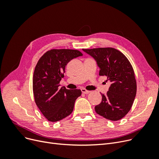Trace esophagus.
<instances>
[{
    "mask_svg": "<svg viewBox=\"0 0 159 159\" xmlns=\"http://www.w3.org/2000/svg\"><path fill=\"white\" fill-rule=\"evenodd\" d=\"M81 90V92H82L84 94H88L89 93H90L89 91L85 89V88H82Z\"/></svg>",
    "mask_w": 159,
    "mask_h": 159,
    "instance_id": "34e87169",
    "label": "esophagus"
}]
</instances>
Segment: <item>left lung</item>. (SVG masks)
<instances>
[{"label": "left lung", "instance_id": "left-lung-1", "mask_svg": "<svg viewBox=\"0 0 159 159\" xmlns=\"http://www.w3.org/2000/svg\"><path fill=\"white\" fill-rule=\"evenodd\" d=\"M92 56L99 68V75L107 77L111 84L106 95L95 107L98 114L111 121H118L131 109L137 93L133 67L127 57L113 48L83 49Z\"/></svg>", "mask_w": 159, "mask_h": 159}]
</instances>
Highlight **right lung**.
I'll return each instance as SVG.
<instances>
[{
  "label": "right lung",
  "mask_w": 159,
  "mask_h": 159,
  "mask_svg": "<svg viewBox=\"0 0 159 159\" xmlns=\"http://www.w3.org/2000/svg\"><path fill=\"white\" fill-rule=\"evenodd\" d=\"M83 56L77 50L52 49L38 60L33 75V93L35 103L43 115L51 122H56L70 115L80 89L60 88L67 64Z\"/></svg>",
  "instance_id": "1"
}]
</instances>
